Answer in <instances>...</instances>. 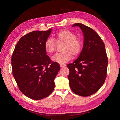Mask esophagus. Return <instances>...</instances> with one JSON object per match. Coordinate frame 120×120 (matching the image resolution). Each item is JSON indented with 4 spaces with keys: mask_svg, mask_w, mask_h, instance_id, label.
<instances>
[{
    "mask_svg": "<svg viewBox=\"0 0 120 120\" xmlns=\"http://www.w3.org/2000/svg\"><path fill=\"white\" fill-rule=\"evenodd\" d=\"M60 66L61 68H63V67H64L65 66H66V64H60Z\"/></svg>",
    "mask_w": 120,
    "mask_h": 120,
    "instance_id": "1",
    "label": "esophagus"
}]
</instances>
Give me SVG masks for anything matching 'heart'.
<instances>
[{
	"instance_id": "heart-1",
	"label": "heart",
	"mask_w": 120,
	"mask_h": 120,
	"mask_svg": "<svg viewBox=\"0 0 120 120\" xmlns=\"http://www.w3.org/2000/svg\"><path fill=\"white\" fill-rule=\"evenodd\" d=\"M54 39L57 44L64 43L62 48L64 52L56 54L52 58L55 62L66 63L71 59L72 55L77 56L80 53L82 43L80 39L76 38L74 32L68 30H61L54 35ZM55 42L53 38L46 39L45 42V49L48 53L52 54L55 52L56 48Z\"/></svg>"
}]
</instances>
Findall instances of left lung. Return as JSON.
Wrapping results in <instances>:
<instances>
[{
  "mask_svg": "<svg viewBox=\"0 0 120 120\" xmlns=\"http://www.w3.org/2000/svg\"><path fill=\"white\" fill-rule=\"evenodd\" d=\"M83 34V46L78 59L67 67L70 70L69 85L78 95L87 97L96 93L107 77L108 57L102 39L92 28L75 23Z\"/></svg>",
  "mask_w": 120,
  "mask_h": 120,
  "instance_id": "8db88e82",
  "label": "left lung"
}]
</instances>
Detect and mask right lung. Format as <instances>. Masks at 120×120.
I'll return each instance as SVG.
<instances>
[{
	"label": "right lung",
	"instance_id": "obj_1",
	"mask_svg": "<svg viewBox=\"0 0 120 120\" xmlns=\"http://www.w3.org/2000/svg\"><path fill=\"white\" fill-rule=\"evenodd\" d=\"M34 31L21 38L11 58L13 75L25 96L35 100L49 96L54 90V80L60 67L46 55L45 42L51 33Z\"/></svg>",
	"mask_w": 120,
	"mask_h": 120
}]
</instances>
